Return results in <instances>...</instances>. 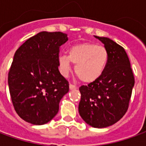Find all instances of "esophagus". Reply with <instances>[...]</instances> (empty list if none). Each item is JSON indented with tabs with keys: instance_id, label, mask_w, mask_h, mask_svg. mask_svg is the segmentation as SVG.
I'll use <instances>...</instances> for the list:
<instances>
[{
	"instance_id": "esophagus-1",
	"label": "esophagus",
	"mask_w": 146,
	"mask_h": 146,
	"mask_svg": "<svg viewBox=\"0 0 146 146\" xmlns=\"http://www.w3.org/2000/svg\"><path fill=\"white\" fill-rule=\"evenodd\" d=\"M76 88H76V86L73 85V84H70V90H74V89H76Z\"/></svg>"
}]
</instances>
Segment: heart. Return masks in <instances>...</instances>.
<instances>
[{
    "label": "heart",
    "mask_w": 146,
    "mask_h": 146,
    "mask_svg": "<svg viewBox=\"0 0 146 146\" xmlns=\"http://www.w3.org/2000/svg\"><path fill=\"white\" fill-rule=\"evenodd\" d=\"M109 54L103 46L84 43L73 45L68 51V56L61 54L58 59L61 74L67 76L71 72V62L75 65V73L80 80L92 83L102 75L107 65Z\"/></svg>",
    "instance_id": "b5f03b06"
}]
</instances>
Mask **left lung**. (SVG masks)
<instances>
[{"label": "left lung", "instance_id": "left-lung-1", "mask_svg": "<svg viewBox=\"0 0 146 146\" xmlns=\"http://www.w3.org/2000/svg\"><path fill=\"white\" fill-rule=\"evenodd\" d=\"M109 54L104 72L98 80L79 88V113L88 125L103 128L116 123L128 109L135 78L124 48L108 37L95 36Z\"/></svg>", "mask_w": 146, "mask_h": 146}]
</instances>
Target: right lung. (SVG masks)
I'll use <instances>...</instances> for the list:
<instances>
[{
	"instance_id": "obj_1",
	"label": "right lung",
	"mask_w": 146,
	"mask_h": 146,
	"mask_svg": "<svg viewBox=\"0 0 146 146\" xmlns=\"http://www.w3.org/2000/svg\"><path fill=\"white\" fill-rule=\"evenodd\" d=\"M66 33L43 31L23 43L15 53L8 87L15 110L25 121L43 125L53 119L69 92V82L58 71L61 45Z\"/></svg>"
}]
</instances>
